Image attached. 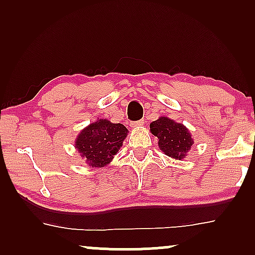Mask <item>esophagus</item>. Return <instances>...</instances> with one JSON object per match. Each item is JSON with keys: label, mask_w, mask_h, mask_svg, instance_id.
Instances as JSON below:
<instances>
[{"label": "esophagus", "mask_w": 255, "mask_h": 255, "mask_svg": "<svg viewBox=\"0 0 255 255\" xmlns=\"http://www.w3.org/2000/svg\"><path fill=\"white\" fill-rule=\"evenodd\" d=\"M144 123H145L144 120H140V121H137V122H131L130 127L131 128H135V127H139V125H142Z\"/></svg>", "instance_id": "1"}]
</instances>
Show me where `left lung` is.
<instances>
[{
	"label": "left lung",
	"instance_id": "1",
	"mask_svg": "<svg viewBox=\"0 0 255 255\" xmlns=\"http://www.w3.org/2000/svg\"><path fill=\"white\" fill-rule=\"evenodd\" d=\"M152 134L158 137L161 151L170 158L181 160L193 146V138L183 124L176 123L168 117H160L149 125Z\"/></svg>",
	"mask_w": 255,
	"mask_h": 255
}]
</instances>
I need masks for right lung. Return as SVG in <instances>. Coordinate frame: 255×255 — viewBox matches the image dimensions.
<instances>
[{
    "instance_id": "add662e5",
    "label": "right lung",
    "mask_w": 255,
    "mask_h": 255,
    "mask_svg": "<svg viewBox=\"0 0 255 255\" xmlns=\"http://www.w3.org/2000/svg\"><path fill=\"white\" fill-rule=\"evenodd\" d=\"M127 134L128 128L123 124L99 120L80 132L75 148L89 166L104 167L120 151Z\"/></svg>"
}]
</instances>
